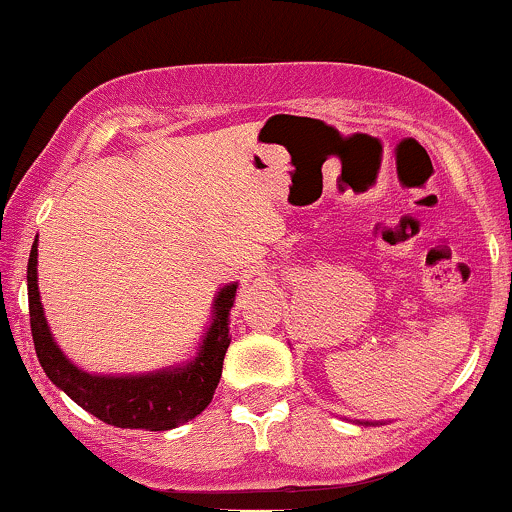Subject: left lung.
I'll use <instances>...</instances> for the list:
<instances>
[{"label":"left lung","mask_w":512,"mask_h":512,"mask_svg":"<svg viewBox=\"0 0 512 512\" xmlns=\"http://www.w3.org/2000/svg\"><path fill=\"white\" fill-rule=\"evenodd\" d=\"M363 424H368V421H363Z\"/></svg>","instance_id":"1"}]
</instances>
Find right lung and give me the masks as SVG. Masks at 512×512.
Wrapping results in <instances>:
<instances>
[{
  "mask_svg": "<svg viewBox=\"0 0 512 512\" xmlns=\"http://www.w3.org/2000/svg\"><path fill=\"white\" fill-rule=\"evenodd\" d=\"M236 289L238 284H226L216 293L211 325L190 363L142 375H93L76 368L50 334L38 291V243H33L28 257V310L35 354L52 383L96 419L117 428L170 431L202 414L214 397L223 356L231 344L228 315L236 303Z\"/></svg>",
  "mask_w": 512,
  "mask_h": 512,
  "instance_id": "right-lung-1",
  "label": "right lung"
}]
</instances>
